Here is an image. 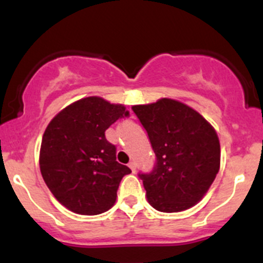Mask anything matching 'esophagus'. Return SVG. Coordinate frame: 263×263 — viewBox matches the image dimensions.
I'll return each instance as SVG.
<instances>
[{
    "mask_svg": "<svg viewBox=\"0 0 263 263\" xmlns=\"http://www.w3.org/2000/svg\"><path fill=\"white\" fill-rule=\"evenodd\" d=\"M128 167L131 168L132 172H136V163H135V162H129L128 163Z\"/></svg>",
    "mask_w": 263,
    "mask_h": 263,
    "instance_id": "esophagus-1",
    "label": "esophagus"
}]
</instances>
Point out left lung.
Here are the masks:
<instances>
[{
    "label": "left lung",
    "mask_w": 263,
    "mask_h": 263,
    "mask_svg": "<svg viewBox=\"0 0 263 263\" xmlns=\"http://www.w3.org/2000/svg\"><path fill=\"white\" fill-rule=\"evenodd\" d=\"M132 110L149 136L155 164L139 173L150 204L180 212L199 202L220 170V141L213 127L190 106L160 99Z\"/></svg>",
    "instance_id": "8db88e82"
}]
</instances>
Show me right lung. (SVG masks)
Segmentation results:
<instances>
[{
    "mask_svg": "<svg viewBox=\"0 0 263 263\" xmlns=\"http://www.w3.org/2000/svg\"><path fill=\"white\" fill-rule=\"evenodd\" d=\"M128 116L123 105L92 96L70 104L48 123L40 168L64 207L87 216L113 207L119 183L131 170L117 162V147L106 140L105 131Z\"/></svg>",
    "mask_w": 263,
    "mask_h": 263,
    "instance_id": "right-lung-1",
    "label": "right lung"
}]
</instances>
